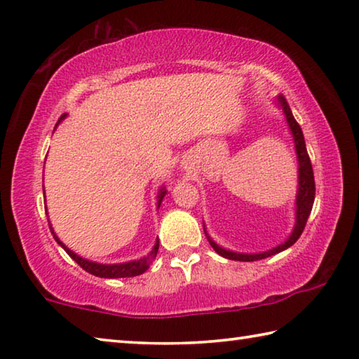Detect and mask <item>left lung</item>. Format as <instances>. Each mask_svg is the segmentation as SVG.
Returning a JSON list of instances; mask_svg holds the SVG:
<instances>
[{"label": "left lung", "instance_id": "1", "mask_svg": "<svg viewBox=\"0 0 359 359\" xmlns=\"http://www.w3.org/2000/svg\"><path fill=\"white\" fill-rule=\"evenodd\" d=\"M278 104H280V107L283 109V114L285 117H287L290 131L291 135H293L296 155H297V165H299V185H297V196H296V223H294L293 233H291L290 238L285 241L283 244L261 253H236L231 250H224V248H222L220 245H217L215 242L209 238L208 233H205L210 245L214 247V250L218 255H222L223 258L234 259V261H257V259H264L267 257H272V255L287 250L288 247L293 245L294 242L299 239L304 228H306L307 218L312 212V205L315 201V179H313L311 158H309L307 149H306V141H304L302 130L299 123L296 121V118L293 117V114H291V109L288 106L287 100H285V96L282 95L278 96Z\"/></svg>", "mask_w": 359, "mask_h": 359}]
</instances>
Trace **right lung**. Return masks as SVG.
<instances>
[{
    "label": "right lung",
    "mask_w": 359,
    "mask_h": 359,
    "mask_svg": "<svg viewBox=\"0 0 359 359\" xmlns=\"http://www.w3.org/2000/svg\"><path fill=\"white\" fill-rule=\"evenodd\" d=\"M66 117V114H63L60 120H63ZM58 125V123H57ZM166 190L165 187L160 190V194H158V208H160V204L163 201V198H165ZM50 231L53 234V239H55L60 245L65 248V252L69 255V257L76 261V263L82 267L83 271L90 272V274H93L96 277H102V278H121V277H136V276H141L144 274L145 271L149 269L151 261L155 259L156 253H158V247H160V242L156 241V244L151 248V252L147 255V257H144L141 259H135V261H128V263H120V264H100V263H93V261H88L82 257H79L72 250H69L68 247H66L62 241L57 238V234L53 233V229L50 226Z\"/></svg>",
    "instance_id": "obj_1"
}]
</instances>
